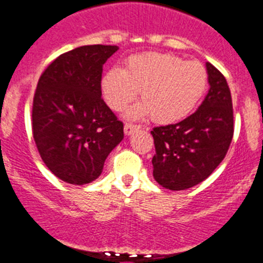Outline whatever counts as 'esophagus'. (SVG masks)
I'll return each instance as SVG.
<instances>
[{
  "label": "esophagus",
  "mask_w": 263,
  "mask_h": 263,
  "mask_svg": "<svg viewBox=\"0 0 263 263\" xmlns=\"http://www.w3.org/2000/svg\"><path fill=\"white\" fill-rule=\"evenodd\" d=\"M139 128H140L139 126H135V124H131V123H126V124H124V134H126L127 136H129V135H132Z\"/></svg>",
  "instance_id": "34e87169"
}]
</instances>
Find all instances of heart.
<instances>
[{"instance_id":"heart-1","label":"heart","mask_w":263,"mask_h":263,"mask_svg":"<svg viewBox=\"0 0 263 263\" xmlns=\"http://www.w3.org/2000/svg\"><path fill=\"white\" fill-rule=\"evenodd\" d=\"M207 86L208 73L203 64L161 52L129 56L124 70L111 68L101 80L103 99L112 110H123L140 90L143 102L129 108L127 117L140 119L152 115L160 124H172L191 114Z\"/></svg>"}]
</instances>
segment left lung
<instances>
[{
    "instance_id": "1",
    "label": "left lung",
    "mask_w": 263,
    "mask_h": 263,
    "mask_svg": "<svg viewBox=\"0 0 263 263\" xmlns=\"http://www.w3.org/2000/svg\"><path fill=\"white\" fill-rule=\"evenodd\" d=\"M210 90L199 108L182 122L151 131L156 155L153 177L169 190H186L204 181L226 157L233 137V107L227 80L205 64Z\"/></svg>"
}]
</instances>
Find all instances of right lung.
<instances>
[{
    "mask_svg": "<svg viewBox=\"0 0 263 263\" xmlns=\"http://www.w3.org/2000/svg\"><path fill=\"white\" fill-rule=\"evenodd\" d=\"M117 46H82L49 64L37 81L32 135L46 166L61 181L86 184L101 176L123 140V123L102 99V67Z\"/></svg>",
    "mask_w": 263,
    "mask_h": 263,
    "instance_id": "obj_1",
    "label": "right lung"
}]
</instances>
